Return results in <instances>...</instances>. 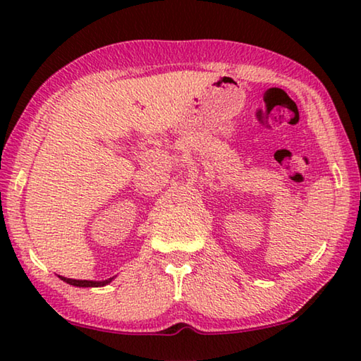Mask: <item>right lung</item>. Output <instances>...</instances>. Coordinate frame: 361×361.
Masks as SVG:
<instances>
[{
    "instance_id": "add662e5",
    "label": "right lung",
    "mask_w": 361,
    "mask_h": 361,
    "mask_svg": "<svg viewBox=\"0 0 361 361\" xmlns=\"http://www.w3.org/2000/svg\"><path fill=\"white\" fill-rule=\"evenodd\" d=\"M60 279H62L63 282L75 285V286H103L113 280V279H108V280H103V282H90V280H73V279H66V277H60Z\"/></svg>"
}]
</instances>
